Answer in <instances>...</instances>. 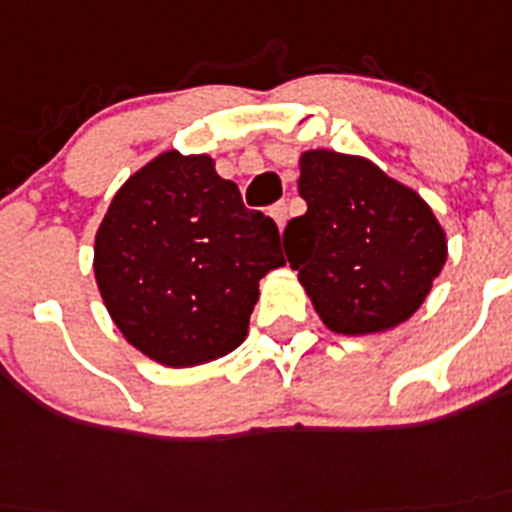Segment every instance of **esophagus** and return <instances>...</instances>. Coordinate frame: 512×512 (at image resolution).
I'll use <instances>...</instances> for the list:
<instances>
[{
    "label": "esophagus",
    "mask_w": 512,
    "mask_h": 512,
    "mask_svg": "<svg viewBox=\"0 0 512 512\" xmlns=\"http://www.w3.org/2000/svg\"><path fill=\"white\" fill-rule=\"evenodd\" d=\"M270 217H272V219H275V222H278L280 232H283L285 222H288V204H285V202H278V204H272V207H270Z\"/></svg>",
    "instance_id": "34e87169"
}]
</instances>
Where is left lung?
Instances as JSON below:
<instances>
[{
  "instance_id": "left-lung-1",
  "label": "left lung",
  "mask_w": 512,
  "mask_h": 512,
  "mask_svg": "<svg viewBox=\"0 0 512 512\" xmlns=\"http://www.w3.org/2000/svg\"><path fill=\"white\" fill-rule=\"evenodd\" d=\"M303 217L283 232L285 255L331 331H389L424 303L447 260L437 217L417 191L361 156H300Z\"/></svg>"
}]
</instances>
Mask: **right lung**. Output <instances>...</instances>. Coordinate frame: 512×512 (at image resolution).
Segmentation results:
<instances>
[{"mask_svg": "<svg viewBox=\"0 0 512 512\" xmlns=\"http://www.w3.org/2000/svg\"><path fill=\"white\" fill-rule=\"evenodd\" d=\"M283 262L278 224L247 209L204 154L156 156L118 189L95 234V280L113 323L176 369L240 346L257 283Z\"/></svg>", "mask_w": 512, "mask_h": 512, "instance_id": "right-lung-1", "label": "right lung"}]
</instances>
